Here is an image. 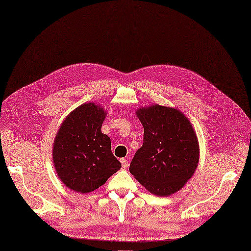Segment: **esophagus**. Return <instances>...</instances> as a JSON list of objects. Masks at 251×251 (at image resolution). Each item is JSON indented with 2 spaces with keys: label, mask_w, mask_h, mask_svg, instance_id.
Returning <instances> with one entry per match:
<instances>
[{
  "label": "esophagus",
  "mask_w": 251,
  "mask_h": 251,
  "mask_svg": "<svg viewBox=\"0 0 251 251\" xmlns=\"http://www.w3.org/2000/svg\"><path fill=\"white\" fill-rule=\"evenodd\" d=\"M120 161H121V163H122V168H123V169H126L127 166H128V163H129L128 160H127L126 158H121Z\"/></svg>",
  "instance_id": "1"
}]
</instances>
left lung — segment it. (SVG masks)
<instances>
[{
	"label": "left lung",
	"instance_id": "left-lung-1",
	"mask_svg": "<svg viewBox=\"0 0 251 251\" xmlns=\"http://www.w3.org/2000/svg\"><path fill=\"white\" fill-rule=\"evenodd\" d=\"M144 127V143L136 151L130 173L151 193L170 196L194 175L199 144L189 119L178 109L158 104L136 111Z\"/></svg>",
	"mask_w": 251,
	"mask_h": 251
}]
</instances>
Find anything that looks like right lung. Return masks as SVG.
<instances>
[{"mask_svg":"<svg viewBox=\"0 0 251 251\" xmlns=\"http://www.w3.org/2000/svg\"><path fill=\"white\" fill-rule=\"evenodd\" d=\"M106 112L94 102L81 104L63 121L53 145V161L61 181L77 193L103 185L121 169L111 151L110 138L101 132Z\"/></svg>","mask_w":251,"mask_h":251,"instance_id":"right-lung-1","label":"right lung"}]
</instances>
